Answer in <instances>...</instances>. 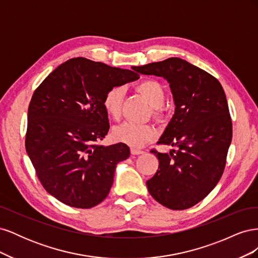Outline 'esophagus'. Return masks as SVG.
Listing matches in <instances>:
<instances>
[{"label": "esophagus", "instance_id": "obj_1", "mask_svg": "<svg viewBox=\"0 0 258 258\" xmlns=\"http://www.w3.org/2000/svg\"><path fill=\"white\" fill-rule=\"evenodd\" d=\"M144 152L142 151V150H138V148H136V147H132L131 148V154L132 155H141V154H143Z\"/></svg>", "mask_w": 258, "mask_h": 258}]
</instances>
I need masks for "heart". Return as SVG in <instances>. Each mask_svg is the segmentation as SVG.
Returning <instances> with one entry per match:
<instances>
[{
  "label": "heart",
  "mask_w": 258,
  "mask_h": 258,
  "mask_svg": "<svg viewBox=\"0 0 258 258\" xmlns=\"http://www.w3.org/2000/svg\"><path fill=\"white\" fill-rule=\"evenodd\" d=\"M136 89L147 100L153 107L154 115L160 117L159 107L166 101V92L162 86L156 81L146 80L140 82ZM123 89L119 86L108 89L102 100L105 113L113 119H118L121 112ZM112 136L115 141L128 144L132 147H141L151 142L156 136V130L151 124H139L135 122H123L113 129Z\"/></svg>",
  "instance_id": "heart-1"
}]
</instances>
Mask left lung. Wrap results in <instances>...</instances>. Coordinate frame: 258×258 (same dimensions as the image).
Here are the masks:
<instances>
[{
  "mask_svg": "<svg viewBox=\"0 0 258 258\" xmlns=\"http://www.w3.org/2000/svg\"><path fill=\"white\" fill-rule=\"evenodd\" d=\"M163 77L172 92L174 114L158 144L176 147L158 153L159 167L146 182L152 197L171 210H185L206 198L220 181L232 139L227 99L214 76L181 58L137 67Z\"/></svg>",
  "mask_w": 258,
  "mask_h": 258,
  "instance_id": "8db88e82",
  "label": "left lung"
}]
</instances>
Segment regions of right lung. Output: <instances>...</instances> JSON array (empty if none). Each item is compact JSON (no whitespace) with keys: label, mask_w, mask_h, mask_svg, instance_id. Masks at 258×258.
Returning a JSON list of instances; mask_svg holds the SVG:
<instances>
[{"label":"right lung","mask_w":258,"mask_h":258,"mask_svg":"<svg viewBox=\"0 0 258 258\" xmlns=\"http://www.w3.org/2000/svg\"><path fill=\"white\" fill-rule=\"evenodd\" d=\"M131 70L86 58L60 64L34 91L28 110L26 150L44 188L67 206L89 209L110 192L123 143L100 145L110 129L102 100L114 87L137 81Z\"/></svg>","instance_id":"1"}]
</instances>
